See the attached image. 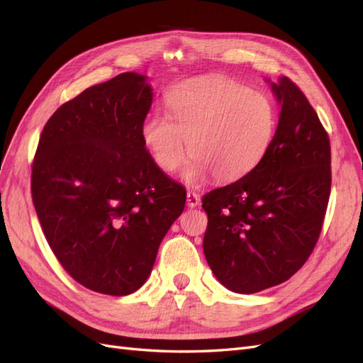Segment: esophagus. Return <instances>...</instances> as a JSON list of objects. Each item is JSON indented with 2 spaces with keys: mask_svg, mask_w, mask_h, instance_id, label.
I'll use <instances>...</instances> for the list:
<instances>
[{
  "mask_svg": "<svg viewBox=\"0 0 363 363\" xmlns=\"http://www.w3.org/2000/svg\"><path fill=\"white\" fill-rule=\"evenodd\" d=\"M199 202H201L199 194L196 193V191L189 190V191H187V205L190 206V208H194V206H198Z\"/></svg>",
  "mask_w": 363,
  "mask_h": 363,
  "instance_id": "34e87169",
  "label": "esophagus"
}]
</instances>
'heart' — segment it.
<instances>
[{
  "mask_svg": "<svg viewBox=\"0 0 363 363\" xmlns=\"http://www.w3.org/2000/svg\"><path fill=\"white\" fill-rule=\"evenodd\" d=\"M167 117L152 112L141 124V140L162 172L173 173L191 157L184 178L190 184L211 173L233 182L252 172L271 149L277 132L274 103L262 92L228 80L189 82L165 100Z\"/></svg>",
  "mask_w": 363,
  "mask_h": 363,
  "instance_id": "b5f03b06",
  "label": "heart"
}]
</instances>
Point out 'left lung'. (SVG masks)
Wrapping results in <instances>:
<instances>
[{"label": "left lung", "instance_id": "left-lung-1", "mask_svg": "<svg viewBox=\"0 0 363 363\" xmlns=\"http://www.w3.org/2000/svg\"><path fill=\"white\" fill-rule=\"evenodd\" d=\"M281 105L271 149L243 178L206 193L203 254L235 294L281 284L313 252L331 189L328 133L304 92L283 76L271 84Z\"/></svg>", "mask_w": 363, "mask_h": 363}]
</instances>
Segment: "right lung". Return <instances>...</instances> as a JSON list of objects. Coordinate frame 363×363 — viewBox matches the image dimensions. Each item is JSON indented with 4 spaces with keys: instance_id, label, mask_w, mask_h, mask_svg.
<instances>
[{
    "instance_id": "add662e5",
    "label": "right lung",
    "mask_w": 363,
    "mask_h": 363,
    "mask_svg": "<svg viewBox=\"0 0 363 363\" xmlns=\"http://www.w3.org/2000/svg\"><path fill=\"white\" fill-rule=\"evenodd\" d=\"M152 88L123 72L64 103L40 133L32 199L62 267L89 291L124 296L152 272L185 206L141 140Z\"/></svg>"
}]
</instances>
